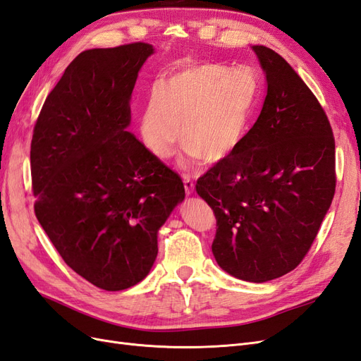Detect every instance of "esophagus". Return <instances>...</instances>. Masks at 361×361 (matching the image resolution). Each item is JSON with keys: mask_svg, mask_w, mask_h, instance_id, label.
<instances>
[{"mask_svg": "<svg viewBox=\"0 0 361 361\" xmlns=\"http://www.w3.org/2000/svg\"><path fill=\"white\" fill-rule=\"evenodd\" d=\"M183 187H185V192L188 195L194 192V182L190 179V176H183Z\"/></svg>", "mask_w": 361, "mask_h": 361, "instance_id": "34e87169", "label": "esophagus"}]
</instances>
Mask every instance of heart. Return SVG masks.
Wrapping results in <instances>:
<instances>
[{
    "label": "heart",
    "instance_id": "b5f03b06",
    "mask_svg": "<svg viewBox=\"0 0 361 361\" xmlns=\"http://www.w3.org/2000/svg\"><path fill=\"white\" fill-rule=\"evenodd\" d=\"M256 96L253 73L216 63L188 64L150 90L140 117L141 140L161 159L182 140L190 161L218 162L245 137Z\"/></svg>",
    "mask_w": 361,
    "mask_h": 361
}]
</instances>
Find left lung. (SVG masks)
<instances>
[{
  "label": "left lung",
  "instance_id": "8db88e82",
  "mask_svg": "<svg viewBox=\"0 0 361 361\" xmlns=\"http://www.w3.org/2000/svg\"><path fill=\"white\" fill-rule=\"evenodd\" d=\"M262 111L239 146L197 180L212 207V253L228 274L265 283L307 255L336 188L334 137L321 104L276 51L255 45Z\"/></svg>",
  "mask_w": 361,
  "mask_h": 361
}]
</instances>
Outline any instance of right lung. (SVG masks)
Wrapping results in <instances>:
<instances>
[{
  "label": "right lung",
  "mask_w": 361,
  "mask_h": 361,
  "mask_svg": "<svg viewBox=\"0 0 361 361\" xmlns=\"http://www.w3.org/2000/svg\"><path fill=\"white\" fill-rule=\"evenodd\" d=\"M155 52L137 42L81 52L48 94L31 140L35 212L63 260L104 290L143 280L158 231L185 199L179 174L130 134V94Z\"/></svg>",
  "instance_id": "right-lung-1"
}]
</instances>
